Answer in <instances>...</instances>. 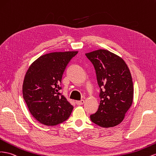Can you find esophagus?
<instances>
[{
    "label": "esophagus",
    "mask_w": 156,
    "mask_h": 156,
    "mask_svg": "<svg viewBox=\"0 0 156 156\" xmlns=\"http://www.w3.org/2000/svg\"><path fill=\"white\" fill-rule=\"evenodd\" d=\"M75 103H76L77 105H79V106H80V105H82V104L85 103V100H79V101H76V102H75Z\"/></svg>",
    "instance_id": "esophagus-1"
}]
</instances>
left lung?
<instances>
[{"instance_id":"left-lung-1","label":"left lung","mask_w":156,"mask_h":156,"mask_svg":"<svg viewBox=\"0 0 156 156\" xmlns=\"http://www.w3.org/2000/svg\"><path fill=\"white\" fill-rule=\"evenodd\" d=\"M93 64L100 88L98 111L91 115L94 123L113 127L121 123L133 100V83L127 65L119 56L100 49L85 54Z\"/></svg>"}]
</instances>
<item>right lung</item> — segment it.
<instances>
[{"label": "right lung", "instance_id": "right-lung-1", "mask_svg": "<svg viewBox=\"0 0 156 156\" xmlns=\"http://www.w3.org/2000/svg\"><path fill=\"white\" fill-rule=\"evenodd\" d=\"M77 51L44 54L32 63L23 80V99L29 112L41 123L54 126L69 118L73 109L60 90L67 65Z\"/></svg>", "mask_w": 156, "mask_h": 156}]
</instances>
